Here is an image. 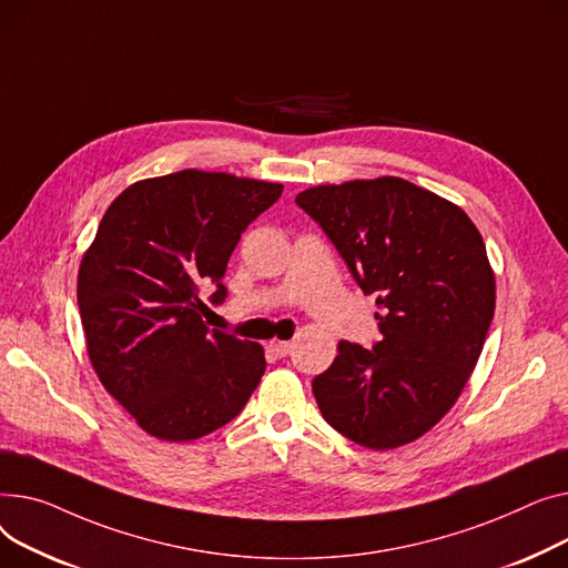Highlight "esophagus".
I'll return each instance as SVG.
<instances>
[{"mask_svg": "<svg viewBox=\"0 0 568 568\" xmlns=\"http://www.w3.org/2000/svg\"><path fill=\"white\" fill-rule=\"evenodd\" d=\"M293 344L291 342H280V339H273L271 342V351L277 355V357H286L291 353Z\"/></svg>", "mask_w": 568, "mask_h": 568, "instance_id": "1", "label": "esophagus"}]
</instances>
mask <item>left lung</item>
<instances>
[{"label": "left lung", "instance_id": "obj_1", "mask_svg": "<svg viewBox=\"0 0 568 568\" xmlns=\"http://www.w3.org/2000/svg\"><path fill=\"white\" fill-rule=\"evenodd\" d=\"M357 286L376 295L381 342H339L312 381L325 422L369 449H394L436 426L481 355L495 277L481 233L458 206L404 179L300 192Z\"/></svg>", "mask_w": 568, "mask_h": 568}]
</instances>
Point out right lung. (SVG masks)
<instances>
[{
	"label": "right lung",
	"instance_id": "right-lung-1",
	"mask_svg": "<svg viewBox=\"0 0 568 568\" xmlns=\"http://www.w3.org/2000/svg\"><path fill=\"white\" fill-rule=\"evenodd\" d=\"M284 185L185 170L125 187L100 220L78 275L93 369L151 436L194 440L236 417L263 348L211 329L199 291L222 305L229 256Z\"/></svg>",
	"mask_w": 568,
	"mask_h": 568
}]
</instances>
